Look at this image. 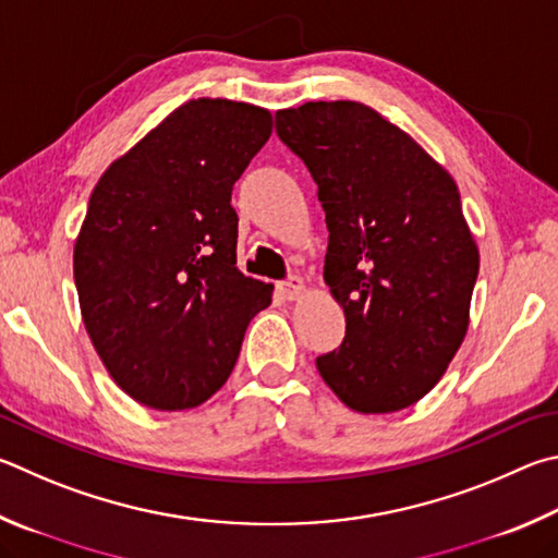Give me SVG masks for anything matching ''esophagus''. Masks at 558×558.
<instances>
[{"mask_svg":"<svg viewBox=\"0 0 558 558\" xmlns=\"http://www.w3.org/2000/svg\"><path fill=\"white\" fill-rule=\"evenodd\" d=\"M280 292L286 300H300L307 292V282L300 276H292L286 282H280Z\"/></svg>","mask_w":558,"mask_h":558,"instance_id":"1","label":"esophagus"}]
</instances>
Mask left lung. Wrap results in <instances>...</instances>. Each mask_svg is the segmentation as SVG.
Here are the masks:
<instances>
[{
	"label": "left lung",
	"mask_w": 558,
	"mask_h": 558,
	"mask_svg": "<svg viewBox=\"0 0 558 558\" xmlns=\"http://www.w3.org/2000/svg\"><path fill=\"white\" fill-rule=\"evenodd\" d=\"M276 131L317 182L324 282L347 317L319 376L361 414L410 408L469 331L481 256L459 187L410 134L351 99L280 109Z\"/></svg>",
	"instance_id": "8db88e82"
}]
</instances>
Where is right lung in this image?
Instances as JSON below:
<instances>
[{
	"mask_svg": "<svg viewBox=\"0 0 558 558\" xmlns=\"http://www.w3.org/2000/svg\"><path fill=\"white\" fill-rule=\"evenodd\" d=\"M268 109L180 105L111 163L73 248L80 312L129 398L190 410L227 383L272 286L236 268L231 187L270 138Z\"/></svg>",
	"mask_w": 558,
	"mask_h": 558,
	"instance_id": "obj_1",
	"label": "right lung"
}]
</instances>
